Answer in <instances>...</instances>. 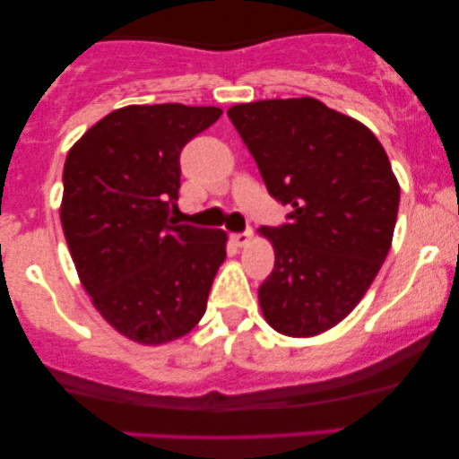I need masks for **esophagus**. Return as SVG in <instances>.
Listing matches in <instances>:
<instances>
[{
	"instance_id": "1",
	"label": "esophagus",
	"mask_w": 459,
	"mask_h": 459,
	"mask_svg": "<svg viewBox=\"0 0 459 459\" xmlns=\"http://www.w3.org/2000/svg\"><path fill=\"white\" fill-rule=\"evenodd\" d=\"M230 239H233L237 246H246L247 241L252 239V229H246L244 233H233V235H230Z\"/></svg>"
}]
</instances>
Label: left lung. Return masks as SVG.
<instances>
[{"instance_id": "left-lung-1", "label": "left lung", "mask_w": 459, "mask_h": 459, "mask_svg": "<svg viewBox=\"0 0 459 459\" xmlns=\"http://www.w3.org/2000/svg\"><path fill=\"white\" fill-rule=\"evenodd\" d=\"M267 192L291 213L263 226L276 261L259 287L273 330L315 336L354 310L391 250L399 183L386 151L358 120L317 99L229 109Z\"/></svg>"}]
</instances>
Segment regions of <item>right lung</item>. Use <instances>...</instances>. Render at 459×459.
<instances>
[{
	"label": "right lung",
	"instance_id": "1",
	"mask_svg": "<svg viewBox=\"0 0 459 459\" xmlns=\"http://www.w3.org/2000/svg\"><path fill=\"white\" fill-rule=\"evenodd\" d=\"M222 116L181 103L127 105L68 151L62 229L79 281L120 334L160 345L207 308L226 233L175 224L183 146Z\"/></svg>",
	"mask_w": 459,
	"mask_h": 459
}]
</instances>
